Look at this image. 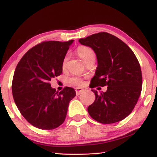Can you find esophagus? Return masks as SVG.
Listing matches in <instances>:
<instances>
[{"label": "esophagus", "instance_id": "esophagus-1", "mask_svg": "<svg viewBox=\"0 0 157 157\" xmlns=\"http://www.w3.org/2000/svg\"><path fill=\"white\" fill-rule=\"evenodd\" d=\"M75 93H76V95H79L82 91H84L83 89H82L80 88H75Z\"/></svg>", "mask_w": 157, "mask_h": 157}]
</instances>
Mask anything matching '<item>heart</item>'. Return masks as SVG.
<instances>
[{
	"instance_id": "1",
	"label": "heart",
	"mask_w": 157,
	"mask_h": 157,
	"mask_svg": "<svg viewBox=\"0 0 157 157\" xmlns=\"http://www.w3.org/2000/svg\"><path fill=\"white\" fill-rule=\"evenodd\" d=\"M78 55H79L82 59H83L85 63H87L90 60H95V57H96V55L94 50H93L91 47L86 46H79L78 50ZM69 57L68 55H66L63 58L62 62V68H66L67 67ZM82 79L78 78V77H73L69 79V83L73 85H80L82 84Z\"/></svg>"
}]
</instances>
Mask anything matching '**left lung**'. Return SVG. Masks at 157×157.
<instances>
[{"label": "left lung", "instance_id": "obj_1", "mask_svg": "<svg viewBox=\"0 0 157 157\" xmlns=\"http://www.w3.org/2000/svg\"><path fill=\"white\" fill-rule=\"evenodd\" d=\"M90 46L98 59L95 75L90 87L107 86L106 92L95 95L87 110L95 121L102 124L117 123L132 113L142 89L140 63L131 48L116 36L102 32L79 40Z\"/></svg>", "mask_w": 157, "mask_h": 157}]
</instances>
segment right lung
I'll return each instance as SVG.
<instances>
[{
    "label": "right lung",
    "instance_id": "obj_1",
    "mask_svg": "<svg viewBox=\"0 0 157 157\" xmlns=\"http://www.w3.org/2000/svg\"><path fill=\"white\" fill-rule=\"evenodd\" d=\"M73 41L41 42L29 50L16 67L12 84L15 104L25 120L39 129L60 126L76 95L71 87L58 92L50 83L62 73L63 59Z\"/></svg>",
    "mask_w": 157,
    "mask_h": 157
}]
</instances>
